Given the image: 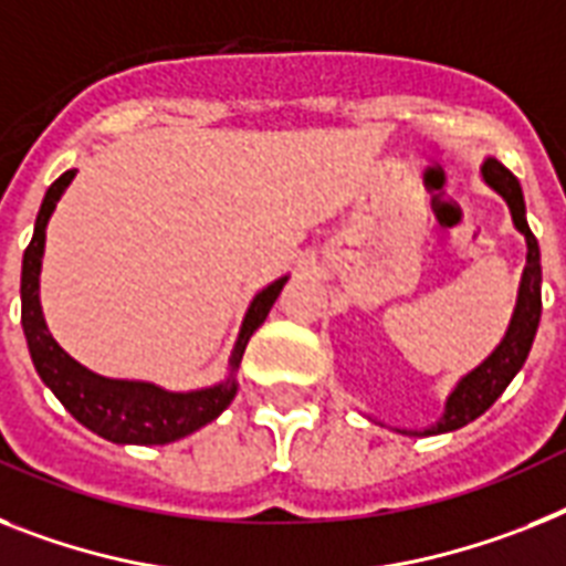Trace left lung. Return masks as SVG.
<instances>
[{"label":"left lung","mask_w":566,"mask_h":566,"mask_svg":"<svg viewBox=\"0 0 566 566\" xmlns=\"http://www.w3.org/2000/svg\"><path fill=\"white\" fill-rule=\"evenodd\" d=\"M480 176H483V181L494 190V193L503 196V202L509 205V213H512V226H515L517 233H524L526 240V265L524 272H521V283H517L515 310H512V317H509V326L506 333H503L501 344H497L474 370L465 373V376L451 387V394L446 396V408H442L440 419L428 424V428H394L396 433H405V437H437V433L457 431L462 424H469L478 417H483L485 410L497 401V396L506 390L509 381L521 373L526 356H530L535 333H538L541 249L538 240H535V233L530 231V222H526L524 190H521V181H517L497 158H483ZM373 422H376V419H373Z\"/></svg>","instance_id":"left-lung-1"}]
</instances>
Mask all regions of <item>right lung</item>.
<instances>
[{"label": "right lung", "instance_id": "obj_1", "mask_svg": "<svg viewBox=\"0 0 566 566\" xmlns=\"http://www.w3.org/2000/svg\"><path fill=\"white\" fill-rule=\"evenodd\" d=\"M74 176H77V170H65L45 190V199H42L34 222V237L22 254V333H25L28 353H31L36 376L77 422L86 424L88 431L109 442H118V446H167V442H176L181 437H190L193 431L213 422L233 401V396L240 390L237 370H240L242 353L249 347L251 335L265 321V315L272 312L274 301L289 283V274L277 277L251 297L249 310L242 315L240 333L233 340L231 356H228V373L226 378H219L217 385L199 387V390H167L156 381L109 378L88 370L81 361H74L54 340L40 303L45 228H49L51 213L63 199L65 188L74 181Z\"/></svg>", "mask_w": 566, "mask_h": 566}]
</instances>
